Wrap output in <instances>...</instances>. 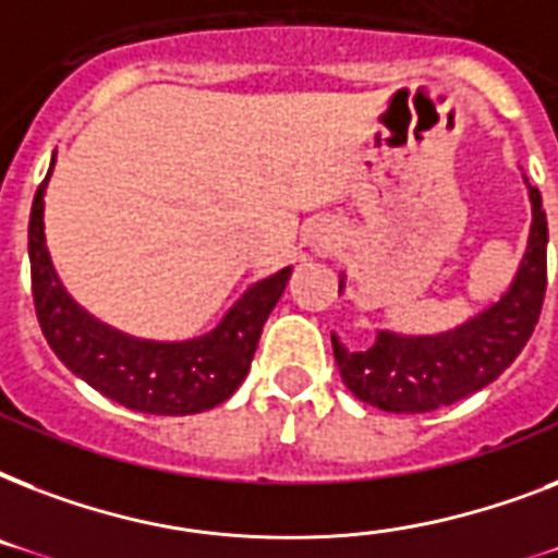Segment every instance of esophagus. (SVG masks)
Returning <instances> with one entry per match:
<instances>
[{"label": "esophagus", "mask_w": 558, "mask_h": 558, "mask_svg": "<svg viewBox=\"0 0 558 558\" xmlns=\"http://www.w3.org/2000/svg\"><path fill=\"white\" fill-rule=\"evenodd\" d=\"M332 240H336V234H332V228L330 226H315L313 228V243H315V248H318V252H332Z\"/></svg>", "instance_id": "1"}]
</instances>
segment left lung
<instances>
[{"label": "left lung", "instance_id": "obj_1", "mask_svg": "<svg viewBox=\"0 0 558 558\" xmlns=\"http://www.w3.org/2000/svg\"><path fill=\"white\" fill-rule=\"evenodd\" d=\"M527 193L533 205L527 248L510 289L486 310L434 336L379 330L371 348L356 353L332 332L341 379L362 402L393 414H425L486 388L515 362L536 330L547 289V217L538 187L527 182Z\"/></svg>", "mask_w": 558, "mask_h": 558}]
</instances>
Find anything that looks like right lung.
<instances>
[{
    "label": "right lung",
    "mask_w": 558,
    "mask_h": 558,
    "mask_svg": "<svg viewBox=\"0 0 558 558\" xmlns=\"http://www.w3.org/2000/svg\"><path fill=\"white\" fill-rule=\"evenodd\" d=\"M51 170L54 159L31 205L28 257L39 327L57 359L104 397L142 414L185 416L226 402L252 367L263 324L283 295L292 266L252 283L205 336L185 341L126 336L86 313L57 278L43 222Z\"/></svg>",
    "instance_id": "right-lung-1"
}]
</instances>
